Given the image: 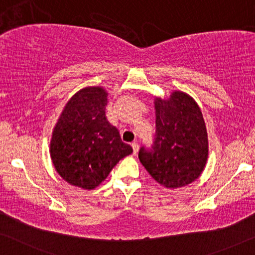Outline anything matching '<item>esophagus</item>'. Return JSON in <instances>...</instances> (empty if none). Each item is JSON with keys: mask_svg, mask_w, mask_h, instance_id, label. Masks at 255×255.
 Instances as JSON below:
<instances>
[{"mask_svg": "<svg viewBox=\"0 0 255 255\" xmlns=\"http://www.w3.org/2000/svg\"><path fill=\"white\" fill-rule=\"evenodd\" d=\"M131 148H132V152H134V155H136V153H137V151H138V148H139L138 143H136V142L131 143Z\"/></svg>", "mask_w": 255, "mask_h": 255, "instance_id": "34e87169", "label": "esophagus"}]
</instances>
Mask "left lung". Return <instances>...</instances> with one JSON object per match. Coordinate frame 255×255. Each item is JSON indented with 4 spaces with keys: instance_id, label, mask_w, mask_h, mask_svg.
Instances as JSON below:
<instances>
[{
    "instance_id": "8db88e82",
    "label": "left lung",
    "mask_w": 255,
    "mask_h": 255,
    "mask_svg": "<svg viewBox=\"0 0 255 255\" xmlns=\"http://www.w3.org/2000/svg\"><path fill=\"white\" fill-rule=\"evenodd\" d=\"M156 134L150 149L138 158L149 174L166 188L195 181L208 159V134L202 112L187 93L174 91L168 99L156 98Z\"/></svg>"
}]
</instances>
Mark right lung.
Returning <instances> with one entry per match:
<instances>
[{"label":"right lung","instance_id":"right-lung-1","mask_svg":"<svg viewBox=\"0 0 255 255\" xmlns=\"http://www.w3.org/2000/svg\"><path fill=\"white\" fill-rule=\"evenodd\" d=\"M107 92L88 87L71 97L54 127L51 158L57 173L70 185L93 189L105 180L132 148L106 119Z\"/></svg>","mask_w":255,"mask_h":255}]
</instances>
